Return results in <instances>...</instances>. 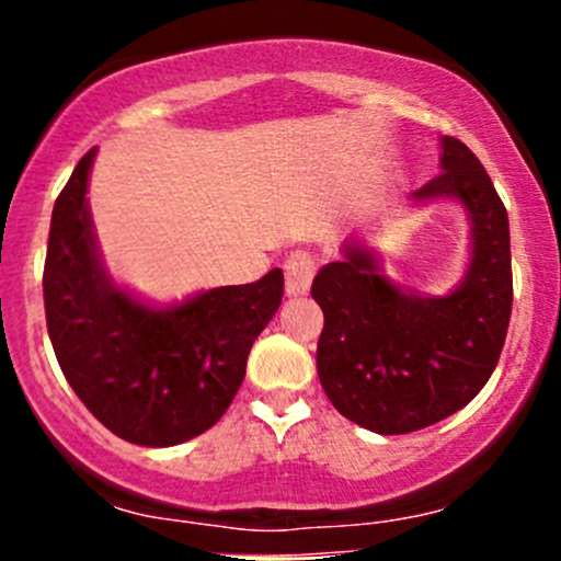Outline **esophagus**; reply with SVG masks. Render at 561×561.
<instances>
[{
	"label": "esophagus",
	"mask_w": 561,
	"mask_h": 561,
	"mask_svg": "<svg viewBox=\"0 0 561 561\" xmlns=\"http://www.w3.org/2000/svg\"><path fill=\"white\" fill-rule=\"evenodd\" d=\"M317 263L309 252H293L285 260V290L287 296H307L309 287H312Z\"/></svg>",
	"instance_id": "esophagus-1"
}]
</instances>
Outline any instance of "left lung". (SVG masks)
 I'll list each match as a JSON object with an SVG mask.
<instances>
[{"label": "left lung", "mask_w": 561, "mask_h": 561, "mask_svg": "<svg viewBox=\"0 0 561 561\" xmlns=\"http://www.w3.org/2000/svg\"><path fill=\"white\" fill-rule=\"evenodd\" d=\"M443 173L415 203L458 201L469 219V265L448 296H417L390 282L380 257L347 241L322 265L312 298L325 314L317 375L331 404L377 434H410L454 415L496 369L513 309L511 225L478 157L439 140Z\"/></svg>", "instance_id": "left-lung-1"}]
</instances>
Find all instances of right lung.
Wrapping results in <instances>:
<instances>
[{"label": "right lung", "mask_w": 561, "mask_h": 561, "mask_svg": "<svg viewBox=\"0 0 561 561\" xmlns=\"http://www.w3.org/2000/svg\"><path fill=\"white\" fill-rule=\"evenodd\" d=\"M78 162L50 217L45 252V322L56 360L78 399L116 437L171 448L211 428L247 375L254 339L276 314L285 276L214 287L175 307H151L122 290L103 265L89 173Z\"/></svg>", "instance_id": "1"}]
</instances>
